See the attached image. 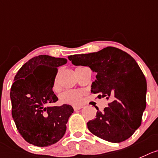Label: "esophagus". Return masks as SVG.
Returning <instances> with one entry per match:
<instances>
[{"instance_id": "34e87169", "label": "esophagus", "mask_w": 158, "mask_h": 158, "mask_svg": "<svg viewBox=\"0 0 158 158\" xmlns=\"http://www.w3.org/2000/svg\"><path fill=\"white\" fill-rule=\"evenodd\" d=\"M73 109H74L75 111H77V110H79V109H82V108H83V106H73Z\"/></svg>"}]
</instances>
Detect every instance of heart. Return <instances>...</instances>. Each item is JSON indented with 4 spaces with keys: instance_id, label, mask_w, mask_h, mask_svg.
Returning <instances> with one entry per match:
<instances>
[{
    "instance_id": "1",
    "label": "heart",
    "mask_w": 158,
    "mask_h": 158,
    "mask_svg": "<svg viewBox=\"0 0 158 158\" xmlns=\"http://www.w3.org/2000/svg\"><path fill=\"white\" fill-rule=\"evenodd\" d=\"M60 100L64 104H79L82 101V92L78 90H67L61 93Z\"/></svg>"
}]
</instances>
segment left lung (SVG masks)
<instances>
[{
    "label": "left lung",
    "mask_w": 158,
    "mask_h": 158,
    "mask_svg": "<svg viewBox=\"0 0 158 158\" xmlns=\"http://www.w3.org/2000/svg\"><path fill=\"white\" fill-rule=\"evenodd\" d=\"M75 66H85L95 72L91 91L102 93L110 99L107 108L96 113L87 125L91 133L112 143L130 138L141 124L146 109L147 81L139 65L130 54L108 46L88 54L68 56Z\"/></svg>",
    "instance_id": "left-lung-1"
}]
</instances>
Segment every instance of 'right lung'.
Instances as JSON below:
<instances>
[{
    "mask_svg": "<svg viewBox=\"0 0 158 158\" xmlns=\"http://www.w3.org/2000/svg\"><path fill=\"white\" fill-rule=\"evenodd\" d=\"M67 63L65 58L40 55L25 63L15 77L10 92L13 119L19 133L32 145L47 147L65 134L73 109L49 105L58 100L52 91L57 68Z\"/></svg>",
    "mask_w": 158,
    "mask_h": 158,
    "instance_id": "obj_1",
    "label": "right lung"
}]
</instances>
